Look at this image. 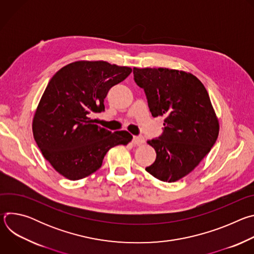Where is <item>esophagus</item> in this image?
I'll list each match as a JSON object with an SVG mask.
<instances>
[{
	"label": "esophagus",
	"instance_id": "1",
	"mask_svg": "<svg viewBox=\"0 0 254 254\" xmlns=\"http://www.w3.org/2000/svg\"><path fill=\"white\" fill-rule=\"evenodd\" d=\"M144 142V138L142 136H133L132 138V143L135 144V146H140Z\"/></svg>",
	"mask_w": 254,
	"mask_h": 254
}]
</instances>
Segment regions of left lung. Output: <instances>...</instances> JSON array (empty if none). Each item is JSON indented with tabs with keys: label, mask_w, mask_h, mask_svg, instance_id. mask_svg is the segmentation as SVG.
<instances>
[{
	"label": "left lung",
	"mask_w": 254,
	"mask_h": 254,
	"mask_svg": "<svg viewBox=\"0 0 254 254\" xmlns=\"http://www.w3.org/2000/svg\"><path fill=\"white\" fill-rule=\"evenodd\" d=\"M133 76L152 116L165 117L162 135L148 140L157 158L146 171L163 182H176L200 164L218 137L209 94L195 75L182 70L133 67Z\"/></svg>",
	"instance_id": "obj_1"
}]
</instances>
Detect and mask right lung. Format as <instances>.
Instances as JSON below:
<instances>
[{
    "label": "right lung",
    "mask_w": 254,
    "mask_h": 254,
    "mask_svg": "<svg viewBox=\"0 0 254 254\" xmlns=\"http://www.w3.org/2000/svg\"><path fill=\"white\" fill-rule=\"evenodd\" d=\"M130 72V67L106 61L80 60L62 67L50 79L32 130L43 157L63 177L76 181L89 176L101 167L110 149L132 139L127 130L112 132L90 119L104 111L108 90Z\"/></svg>",
    "instance_id": "add662e5"
}]
</instances>
